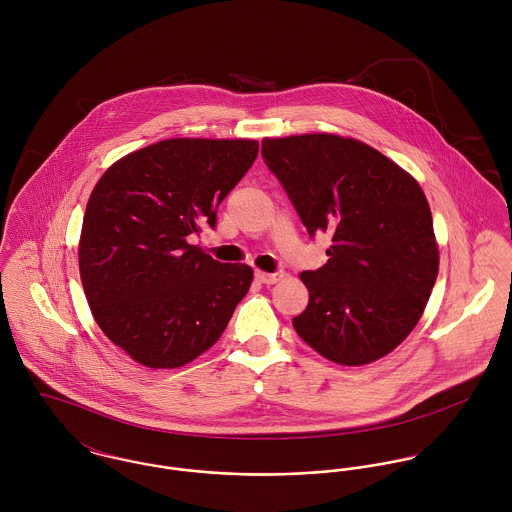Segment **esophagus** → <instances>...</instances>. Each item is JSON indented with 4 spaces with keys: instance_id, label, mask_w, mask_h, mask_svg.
I'll return each instance as SVG.
<instances>
[{
    "instance_id": "1",
    "label": "esophagus",
    "mask_w": 512,
    "mask_h": 512,
    "mask_svg": "<svg viewBox=\"0 0 512 512\" xmlns=\"http://www.w3.org/2000/svg\"><path fill=\"white\" fill-rule=\"evenodd\" d=\"M284 272H274V274H268V272H256V280L260 282V284H266V286H272V284H278L280 280H284Z\"/></svg>"
}]
</instances>
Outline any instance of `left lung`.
<instances>
[{
    "mask_svg": "<svg viewBox=\"0 0 512 512\" xmlns=\"http://www.w3.org/2000/svg\"><path fill=\"white\" fill-rule=\"evenodd\" d=\"M262 157L307 232H329V262L299 278L309 292L297 335L331 363L392 353L418 325L439 250L418 181L378 149L335 134L264 138Z\"/></svg>",
    "mask_w": 512,
    "mask_h": 512,
    "instance_id": "left-lung-1",
    "label": "left lung"
}]
</instances>
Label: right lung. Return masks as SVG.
I'll list each match as a JSON object with an SVG mask.
<instances>
[{
    "label": "right lung",
    "instance_id": "obj_1",
    "mask_svg": "<svg viewBox=\"0 0 512 512\" xmlns=\"http://www.w3.org/2000/svg\"><path fill=\"white\" fill-rule=\"evenodd\" d=\"M258 155L256 140L171 138L112 163L90 193L78 268L104 335L147 368L209 351L250 290L246 264L191 244Z\"/></svg>",
    "mask_w": 512,
    "mask_h": 512
}]
</instances>
